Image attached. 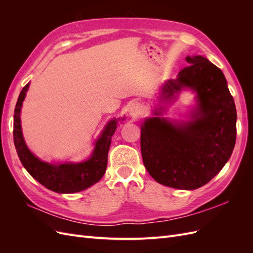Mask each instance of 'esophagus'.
Masks as SVG:
<instances>
[{
	"mask_svg": "<svg viewBox=\"0 0 253 253\" xmlns=\"http://www.w3.org/2000/svg\"><path fill=\"white\" fill-rule=\"evenodd\" d=\"M142 106L139 103H134L131 109H129V115H131L132 117H137L138 115L142 114Z\"/></svg>",
	"mask_w": 253,
	"mask_h": 253,
	"instance_id": "obj_1",
	"label": "esophagus"
}]
</instances>
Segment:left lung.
<instances>
[{
    "mask_svg": "<svg viewBox=\"0 0 253 253\" xmlns=\"http://www.w3.org/2000/svg\"><path fill=\"white\" fill-rule=\"evenodd\" d=\"M186 61L190 65L177 79L165 84L162 95L171 99L182 88L193 89L198 102L194 119L186 124L145 119L140 147L145 169L157 182L194 190L209 182L230 158L236 139V109L217 66L202 56Z\"/></svg>",
    "mask_w": 253,
    "mask_h": 253,
    "instance_id": "left-lung-1",
    "label": "left lung"
}]
</instances>
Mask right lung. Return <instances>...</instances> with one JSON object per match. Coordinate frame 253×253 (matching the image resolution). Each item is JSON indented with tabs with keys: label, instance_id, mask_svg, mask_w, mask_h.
I'll return each instance as SVG.
<instances>
[{
	"label": "right lung",
	"instance_id": "add662e5",
	"mask_svg": "<svg viewBox=\"0 0 253 253\" xmlns=\"http://www.w3.org/2000/svg\"><path fill=\"white\" fill-rule=\"evenodd\" d=\"M29 83L23 87L18 98L13 116V141L23 167L41 185L57 193H75L85 190L101 179L108 165L111 138L117 127V120L110 121L96 142L93 155L79 164L50 165L41 162L30 152L21 131L20 112Z\"/></svg>",
	"mask_w": 253,
	"mask_h": 253
}]
</instances>
